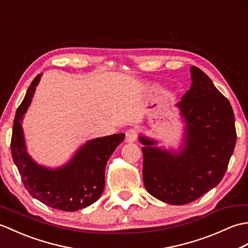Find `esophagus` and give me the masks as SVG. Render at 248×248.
I'll list each match as a JSON object with an SVG mask.
<instances>
[{"label": "esophagus", "mask_w": 248, "mask_h": 248, "mask_svg": "<svg viewBox=\"0 0 248 248\" xmlns=\"http://www.w3.org/2000/svg\"><path fill=\"white\" fill-rule=\"evenodd\" d=\"M136 138H138V131L135 129H129L125 132V141L127 143H133Z\"/></svg>", "instance_id": "esophagus-1"}]
</instances>
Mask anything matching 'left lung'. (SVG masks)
Listing matches in <instances>:
<instances>
[{
  "label": "left lung",
  "mask_w": 248,
  "mask_h": 248,
  "mask_svg": "<svg viewBox=\"0 0 248 248\" xmlns=\"http://www.w3.org/2000/svg\"><path fill=\"white\" fill-rule=\"evenodd\" d=\"M191 87L177 103L186 121L182 150L167 151L156 147L155 140L140 136L146 189L161 202L176 205L192 202L217 186L236 141L228 99L198 67H191Z\"/></svg>",
  "instance_id": "left-lung-1"
}]
</instances>
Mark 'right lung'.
<instances>
[{
  "mask_svg": "<svg viewBox=\"0 0 248 248\" xmlns=\"http://www.w3.org/2000/svg\"><path fill=\"white\" fill-rule=\"evenodd\" d=\"M41 75L31 83L14 119L13 160L25 188L43 203L62 211H78L91 205L101 196L105 186V166L116 147L124 140V133L88 140L66 165L55 168L40 166L26 152L22 119L30 107Z\"/></svg>",
  "mask_w": 248,
  "mask_h": 248,
  "instance_id": "add662e5",
  "label": "right lung"
}]
</instances>
